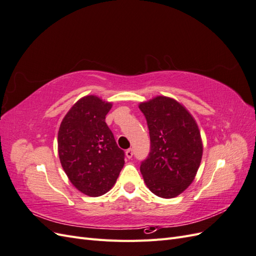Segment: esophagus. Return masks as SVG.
<instances>
[{
	"mask_svg": "<svg viewBox=\"0 0 256 256\" xmlns=\"http://www.w3.org/2000/svg\"><path fill=\"white\" fill-rule=\"evenodd\" d=\"M132 156H134V152H132V150H131V148L127 150H126V157H127L128 159H131V158H132Z\"/></svg>",
	"mask_w": 256,
	"mask_h": 256,
	"instance_id": "34e87169",
	"label": "esophagus"
}]
</instances>
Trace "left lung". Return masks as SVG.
<instances>
[{
	"mask_svg": "<svg viewBox=\"0 0 256 256\" xmlns=\"http://www.w3.org/2000/svg\"><path fill=\"white\" fill-rule=\"evenodd\" d=\"M138 108L150 136V152L140 166L144 182L154 194L175 198L191 184L202 160L198 124L173 98L157 96Z\"/></svg>",
	"mask_w": 256,
	"mask_h": 256,
	"instance_id": "1",
	"label": "left lung"
}]
</instances>
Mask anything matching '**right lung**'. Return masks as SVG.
Segmentation results:
<instances>
[{"label": "right lung", "instance_id": "1", "mask_svg": "<svg viewBox=\"0 0 256 256\" xmlns=\"http://www.w3.org/2000/svg\"><path fill=\"white\" fill-rule=\"evenodd\" d=\"M111 108L97 96H85L67 112L58 129L60 164L74 187L90 196L109 191L125 164V152L106 124Z\"/></svg>", "mask_w": 256, "mask_h": 256}]
</instances>
